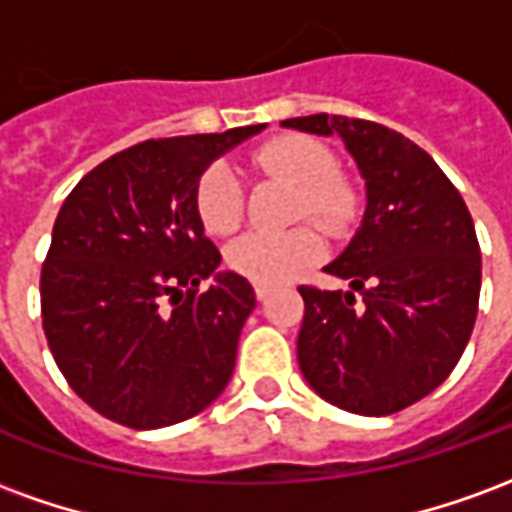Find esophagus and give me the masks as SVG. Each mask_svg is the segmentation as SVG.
Here are the masks:
<instances>
[{
  "label": "esophagus",
  "instance_id": "1",
  "mask_svg": "<svg viewBox=\"0 0 512 512\" xmlns=\"http://www.w3.org/2000/svg\"><path fill=\"white\" fill-rule=\"evenodd\" d=\"M255 296L257 301H266L268 296H271V288H266V285H255Z\"/></svg>",
  "mask_w": 512,
  "mask_h": 512
}]
</instances>
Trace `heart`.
<instances>
[{
    "label": "heart",
    "instance_id": "obj_1",
    "mask_svg": "<svg viewBox=\"0 0 512 512\" xmlns=\"http://www.w3.org/2000/svg\"><path fill=\"white\" fill-rule=\"evenodd\" d=\"M255 164L299 186L293 216L312 222L329 235H343L359 219L362 194L337 169L332 147L304 134L268 139L255 150ZM194 208L211 235H230L244 222V189L222 161L205 169L194 189ZM323 257V238L315 227H293L285 233H246L227 246L224 263L255 285H282L304 274Z\"/></svg>",
    "mask_w": 512,
    "mask_h": 512
}]
</instances>
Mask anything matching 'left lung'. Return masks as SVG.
Masks as SVG:
<instances>
[{
	"instance_id": "left-lung-1",
	"label": "left lung",
	"mask_w": 512,
	"mask_h": 512,
	"mask_svg": "<svg viewBox=\"0 0 512 512\" xmlns=\"http://www.w3.org/2000/svg\"><path fill=\"white\" fill-rule=\"evenodd\" d=\"M282 126L340 136L367 191L359 230L323 268L351 290L299 288L301 373L332 406L395 414L450 376L472 337L483 263L469 208L439 164L392 128L343 115Z\"/></svg>"
}]
</instances>
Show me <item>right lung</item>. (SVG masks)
<instances>
[{
    "label": "right lung",
    "instance_id": "1",
    "mask_svg": "<svg viewBox=\"0 0 512 512\" xmlns=\"http://www.w3.org/2000/svg\"><path fill=\"white\" fill-rule=\"evenodd\" d=\"M263 128L147 139L62 202L40 271L43 332L65 381L106 419L167 428L211 406L233 376L255 290L216 271L222 255L194 189L213 158Z\"/></svg>",
    "mask_w": 512,
    "mask_h": 512
}]
</instances>
